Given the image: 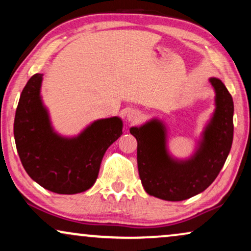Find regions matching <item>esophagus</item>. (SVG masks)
I'll return each instance as SVG.
<instances>
[{"label":"esophagus","instance_id":"esophagus-1","mask_svg":"<svg viewBox=\"0 0 251 251\" xmlns=\"http://www.w3.org/2000/svg\"><path fill=\"white\" fill-rule=\"evenodd\" d=\"M140 118H142L140 112L136 111V109H131V111H129L128 114H126V120H128L129 122H138Z\"/></svg>","mask_w":251,"mask_h":251}]
</instances>
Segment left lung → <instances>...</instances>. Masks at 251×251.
Masks as SVG:
<instances>
[{"label":"left lung","mask_w":251,"mask_h":251,"mask_svg":"<svg viewBox=\"0 0 251 251\" xmlns=\"http://www.w3.org/2000/svg\"><path fill=\"white\" fill-rule=\"evenodd\" d=\"M209 81L216 92V109L191 159L171 157L167 150L166 126L159 120L130 128L137 139L140 180L150 195L166 201L186 200L210 186L224 166L233 142L234 105L219 78Z\"/></svg>","instance_id":"8db88e82"}]
</instances>
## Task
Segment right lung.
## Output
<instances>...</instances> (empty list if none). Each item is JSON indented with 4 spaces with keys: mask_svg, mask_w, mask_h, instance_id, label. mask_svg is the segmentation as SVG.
I'll return each mask as SVG.
<instances>
[{
    "mask_svg": "<svg viewBox=\"0 0 251 251\" xmlns=\"http://www.w3.org/2000/svg\"><path fill=\"white\" fill-rule=\"evenodd\" d=\"M43 74H34L20 95L13 135L28 176L58 194H76L95 184L106 150L122 135L118 116L97 120L72 138L53 131L40 90Z\"/></svg>",
    "mask_w": 251,
    "mask_h": 251,
    "instance_id": "obj_1",
    "label": "right lung"
}]
</instances>
